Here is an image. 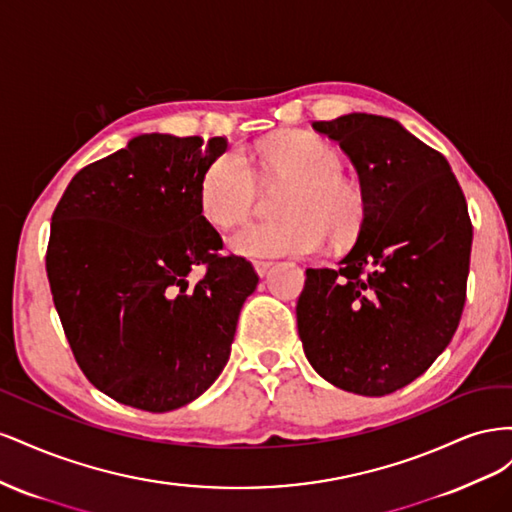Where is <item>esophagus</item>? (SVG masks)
Segmentation results:
<instances>
[{
  "mask_svg": "<svg viewBox=\"0 0 512 512\" xmlns=\"http://www.w3.org/2000/svg\"><path fill=\"white\" fill-rule=\"evenodd\" d=\"M271 267H273L271 260H256V262H254V269H256V273H258L260 277H265Z\"/></svg>",
  "mask_w": 512,
  "mask_h": 512,
  "instance_id": "obj_1",
  "label": "esophagus"
}]
</instances>
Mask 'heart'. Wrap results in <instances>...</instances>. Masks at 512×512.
<instances>
[{
    "label": "heart",
    "instance_id": "heart-1",
    "mask_svg": "<svg viewBox=\"0 0 512 512\" xmlns=\"http://www.w3.org/2000/svg\"><path fill=\"white\" fill-rule=\"evenodd\" d=\"M256 162L269 183L294 185L280 224H250L230 237V250L245 258L309 256L327 241L346 245L363 226L361 192L342 179L344 158L314 134H286L265 143ZM258 175L241 151H228L200 185V209L220 230L235 228L252 215Z\"/></svg>",
    "mask_w": 512,
    "mask_h": 512
}]
</instances>
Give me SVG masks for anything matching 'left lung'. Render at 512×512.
<instances>
[{
    "label": "left lung",
    "instance_id": "obj_1",
    "mask_svg": "<svg viewBox=\"0 0 512 512\" xmlns=\"http://www.w3.org/2000/svg\"><path fill=\"white\" fill-rule=\"evenodd\" d=\"M354 164L363 226L337 269H307L297 303L307 361L337 389L382 397L416 380L459 327L472 222L446 158L399 121H314Z\"/></svg>",
    "mask_w": 512,
    "mask_h": 512
}]
</instances>
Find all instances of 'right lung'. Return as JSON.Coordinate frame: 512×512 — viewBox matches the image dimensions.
Returning <instances> with one entry per match:
<instances>
[{
  "label": "right lung",
  "instance_id": "right-lung-1",
  "mask_svg": "<svg viewBox=\"0 0 512 512\" xmlns=\"http://www.w3.org/2000/svg\"><path fill=\"white\" fill-rule=\"evenodd\" d=\"M226 138L141 134L79 170L46 247L53 303L76 363L104 395L147 412L190 404L228 363L258 275L224 256L200 185ZM204 267L192 285L189 273Z\"/></svg>",
  "mask_w": 512,
  "mask_h": 512
}]
</instances>
